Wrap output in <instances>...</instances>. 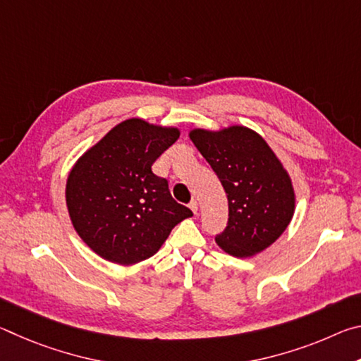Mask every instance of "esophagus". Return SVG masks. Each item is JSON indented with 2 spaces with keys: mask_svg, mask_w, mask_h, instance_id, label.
I'll use <instances>...</instances> for the list:
<instances>
[{
  "mask_svg": "<svg viewBox=\"0 0 361 361\" xmlns=\"http://www.w3.org/2000/svg\"><path fill=\"white\" fill-rule=\"evenodd\" d=\"M189 209H191L194 213H197V210H199V205H197V200H191V202H189Z\"/></svg>",
  "mask_w": 361,
  "mask_h": 361,
  "instance_id": "esophagus-1",
  "label": "esophagus"
}]
</instances>
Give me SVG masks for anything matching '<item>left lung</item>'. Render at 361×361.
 <instances>
[{
  "label": "left lung",
  "mask_w": 361,
  "mask_h": 361,
  "mask_svg": "<svg viewBox=\"0 0 361 361\" xmlns=\"http://www.w3.org/2000/svg\"><path fill=\"white\" fill-rule=\"evenodd\" d=\"M228 195L229 219L215 240L226 253L250 258L271 247L295 213V189L264 138L243 126L189 132Z\"/></svg>",
  "instance_id": "left-lung-1"
}]
</instances>
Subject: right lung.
<instances>
[{"instance_id":"right-lung-1","label":"right lung","mask_w":361,"mask_h":361,"mask_svg":"<svg viewBox=\"0 0 361 361\" xmlns=\"http://www.w3.org/2000/svg\"><path fill=\"white\" fill-rule=\"evenodd\" d=\"M178 137L176 127L122 121L71 169L65 197L73 228L103 259L122 266L148 259L192 216L151 170Z\"/></svg>"}]
</instances>
